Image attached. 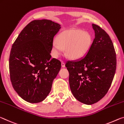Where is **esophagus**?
I'll list each match as a JSON object with an SVG mask.
<instances>
[{"label":"esophagus","instance_id":"1","mask_svg":"<svg viewBox=\"0 0 124 124\" xmlns=\"http://www.w3.org/2000/svg\"><path fill=\"white\" fill-rule=\"evenodd\" d=\"M61 64H62V68H65V63L63 62H62V63H61Z\"/></svg>","mask_w":124,"mask_h":124}]
</instances>
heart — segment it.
I'll use <instances>...</instances> for the list:
<instances>
[{
  "label": "heart",
  "instance_id": "1",
  "mask_svg": "<svg viewBox=\"0 0 124 124\" xmlns=\"http://www.w3.org/2000/svg\"><path fill=\"white\" fill-rule=\"evenodd\" d=\"M91 44L92 38L87 32L80 30H67L59 34L56 42H53L52 55L58 58L64 49L68 58L73 60L79 59L88 53Z\"/></svg>",
  "mask_w": 124,
  "mask_h": 124
}]
</instances>
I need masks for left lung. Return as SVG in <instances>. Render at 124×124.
<instances>
[{
  "label": "left lung",
  "instance_id": "obj_1",
  "mask_svg": "<svg viewBox=\"0 0 124 124\" xmlns=\"http://www.w3.org/2000/svg\"><path fill=\"white\" fill-rule=\"evenodd\" d=\"M95 38L84 57L68 61L69 85L77 100L85 104L96 103L104 97L112 83L116 66V53L107 32L92 24Z\"/></svg>",
  "mask_w": 124,
  "mask_h": 124
}]
</instances>
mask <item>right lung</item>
I'll use <instances>...</instances> for the list:
<instances>
[{
    "label": "right lung",
    "instance_id": "1",
    "mask_svg": "<svg viewBox=\"0 0 124 124\" xmlns=\"http://www.w3.org/2000/svg\"><path fill=\"white\" fill-rule=\"evenodd\" d=\"M60 28L51 20H33L22 30L12 46L10 80L19 96L28 102L43 101L60 70L61 62L52 59L50 55L53 38Z\"/></svg>",
    "mask_w": 124,
    "mask_h": 124
}]
</instances>
